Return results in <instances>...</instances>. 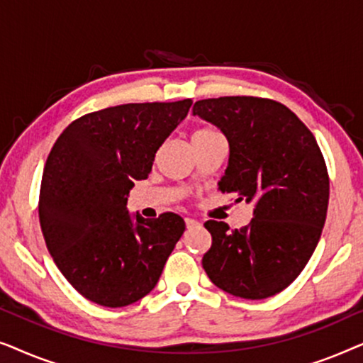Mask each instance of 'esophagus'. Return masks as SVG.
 Here are the masks:
<instances>
[{"label": "esophagus", "mask_w": 363, "mask_h": 363, "mask_svg": "<svg viewBox=\"0 0 363 363\" xmlns=\"http://www.w3.org/2000/svg\"><path fill=\"white\" fill-rule=\"evenodd\" d=\"M185 223H186V228H195L200 225L196 220H193V218H185Z\"/></svg>", "instance_id": "34e87169"}]
</instances>
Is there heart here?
<instances>
[{
	"label": "heart",
	"mask_w": 363,
	"mask_h": 363,
	"mask_svg": "<svg viewBox=\"0 0 363 363\" xmlns=\"http://www.w3.org/2000/svg\"><path fill=\"white\" fill-rule=\"evenodd\" d=\"M216 135H221V133L218 132L216 128H213V127H198L196 130L191 133V143L208 140V138H213V137H216Z\"/></svg>",
	"instance_id": "1"
}]
</instances>
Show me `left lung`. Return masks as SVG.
Segmentation results:
<instances>
[{"label": "left lung", "instance_id": "8db88e82", "mask_svg": "<svg viewBox=\"0 0 363 363\" xmlns=\"http://www.w3.org/2000/svg\"><path fill=\"white\" fill-rule=\"evenodd\" d=\"M193 116L215 123L230 142L218 183L238 201H255L240 230L210 220L211 247L203 267L215 286L242 299L284 291L311 259L329 205V173L315 137L291 108L271 99H203Z\"/></svg>", "mask_w": 363, "mask_h": 363}]
</instances>
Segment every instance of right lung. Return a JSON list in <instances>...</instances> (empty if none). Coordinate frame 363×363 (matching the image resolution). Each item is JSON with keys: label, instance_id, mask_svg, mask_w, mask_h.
<instances>
[{"label": "right lung", "instance_id": "obj_1", "mask_svg": "<svg viewBox=\"0 0 363 363\" xmlns=\"http://www.w3.org/2000/svg\"><path fill=\"white\" fill-rule=\"evenodd\" d=\"M190 107L191 99L102 108L69 123L51 148L39 223L59 271L86 299L123 307L160 279L185 221L172 211L133 221L127 198Z\"/></svg>", "mask_w": 363, "mask_h": 363}]
</instances>
